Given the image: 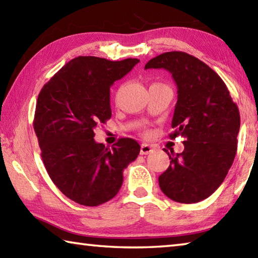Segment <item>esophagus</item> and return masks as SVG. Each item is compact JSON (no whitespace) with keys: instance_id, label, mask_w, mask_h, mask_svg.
Segmentation results:
<instances>
[{"instance_id":"esophagus-1","label":"esophagus","mask_w":258,"mask_h":258,"mask_svg":"<svg viewBox=\"0 0 258 258\" xmlns=\"http://www.w3.org/2000/svg\"><path fill=\"white\" fill-rule=\"evenodd\" d=\"M152 150H154V147L150 146V145H147V143H143V145H141L140 154H141V155H148V154H150V152H152Z\"/></svg>"}]
</instances>
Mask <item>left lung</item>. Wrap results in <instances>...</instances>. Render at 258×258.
<instances>
[{
    "mask_svg": "<svg viewBox=\"0 0 258 258\" xmlns=\"http://www.w3.org/2000/svg\"><path fill=\"white\" fill-rule=\"evenodd\" d=\"M146 69L164 68L177 85V102L169 138H184V150L167 152L168 168L159 176L161 191L176 203L208 198L222 184L234 160L240 113L222 78L194 55L165 52Z\"/></svg>",
    "mask_w": 258,
    "mask_h": 258,
    "instance_id": "1",
    "label": "left lung"
}]
</instances>
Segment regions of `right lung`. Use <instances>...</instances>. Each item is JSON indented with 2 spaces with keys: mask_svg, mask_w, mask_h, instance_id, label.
Listing matches in <instances>:
<instances>
[{
  "mask_svg": "<svg viewBox=\"0 0 258 258\" xmlns=\"http://www.w3.org/2000/svg\"><path fill=\"white\" fill-rule=\"evenodd\" d=\"M77 56L42 87L34 130L52 182L80 205L99 206L123 184V171L140 154L133 139L111 147L94 141V128L110 119V86L139 62Z\"/></svg>",
  "mask_w": 258,
  "mask_h": 258,
  "instance_id": "obj_1",
  "label": "right lung"
}]
</instances>
